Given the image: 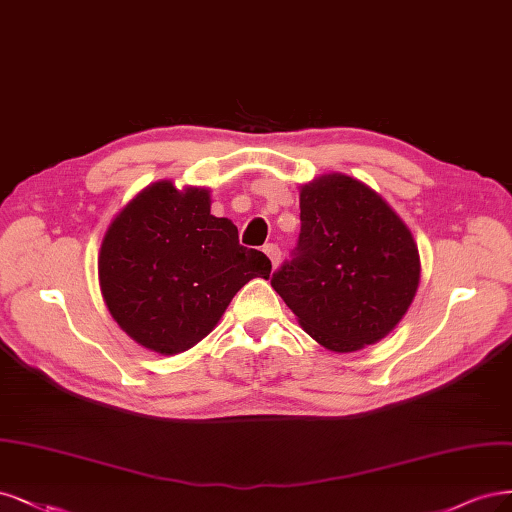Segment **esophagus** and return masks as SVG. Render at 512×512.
<instances>
[{
  "mask_svg": "<svg viewBox=\"0 0 512 512\" xmlns=\"http://www.w3.org/2000/svg\"><path fill=\"white\" fill-rule=\"evenodd\" d=\"M263 253L270 257L272 268H276L278 261H280V249H278V246L276 244H266V246H263Z\"/></svg>",
  "mask_w": 512,
  "mask_h": 512,
  "instance_id": "obj_1",
  "label": "esophagus"
}]
</instances>
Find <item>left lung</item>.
Instances as JSON below:
<instances>
[{"instance_id": "8db88e82", "label": "left lung", "mask_w": 512, "mask_h": 512, "mask_svg": "<svg viewBox=\"0 0 512 512\" xmlns=\"http://www.w3.org/2000/svg\"><path fill=\"white\" fill-rule=\"evenodd\" d=\"M298 253L272 287L304 332L334 353L383 340L421 280L417 242L381 195L340 172L300 187Z\"/></svg>"}]
</instances>
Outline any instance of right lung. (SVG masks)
I'll return each mask as SVG.
<instances>
[{
  "mask_svg": "<svg viewBox=\"0 0 512 512\" xmlns=\"http://www.w3.org/2000/svg\"><path fill=\"white\" fill-rule=\"evenodd\" d=\"M272 263L238 242V227L210 214L206 187L172 180L142 189L108 225L97 274L112 319L144 349L189 351L206 338L251 278Z\"/></svg>",
  "mask_w": 512,
  "mask_h": 512,
  "instance_id": "right-lung-1",
  "label": "right lung"
}]
</instances>
